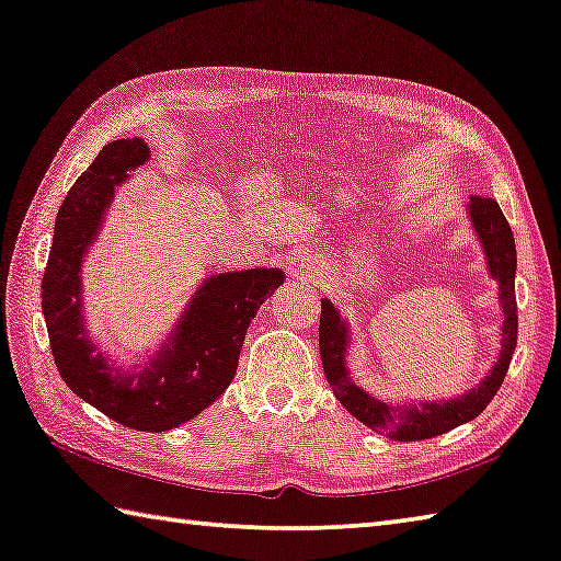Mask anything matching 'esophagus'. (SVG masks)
I'll use <instances>...</instances> for the list:
<instances>
[{"label":"esophagus","mask_w":561,"mask_h":561,"mask_svg":"<svg viewBox=\"0 0 561 561\" xmlns=\"http://www.w3.org/2000/svg\"><path fill=\"white\" fill-rule=\"evenodd\" d=\"M301 272L307 274V277H311V279H313V277H319V270H316L311 262H304V264H301Z\"/></svg>","instance_id":"obj_1"}]
</instances>
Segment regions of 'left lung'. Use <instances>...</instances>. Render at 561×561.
Masks as SVG:
<instances>
[{"mask_svg":"<svg viewBox=\"0 0 561 561\" xmlns=\"http://www.w3.org/2000/svg\"><path fill=\"white\" fill-rule=\"evenodd\" d=\"M468 220L483 250L485 270L497 282V304L503 311L501 323V351L493 368L485 378L463 394L446 397V400H404L387 402L353 380L348 368V348L353 331L348 319H343L339 307L331 299L321 301L319 348L323 373L329 378L333 394L355 420H360L373 432L385 434L394 442H422L456 430L476 420L503 385L517 341V304H515V270L517 254L513 230L507 226L501 206L493 198L473 196L466 203Z\"/></svg>","mask_w":561,"mask_h":561,"instance_id":"1","label":"left lung"}]
</instances>
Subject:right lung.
I'll return each instance as SVG.
<instances>
[{
    "label": "right lung",
    "instance_id": "obj_1",
    "mask_svg": "<svg viewBox=\"0 0 561 561\" xmlns=\"http://www.w3.org/2000/svg\"><path fill=\"white\" fill-rule=\"evenodd\" d=\"M145 161V139H115L68 191L41 282V309L56 368L80 400L129 430L169 432L228 390L248 325L264 299L284 284V272L254 267L208 274L154 353L127 368L107 355L88 333L80 272L100 238L115 188Z\"/></svg>",
    "mask_w": 561,
    "mask_h": 561
}]
</instances>
